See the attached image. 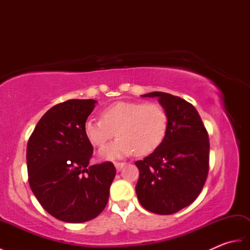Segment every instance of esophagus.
<instances>
[{
  "label": "esophagus",
  "mask_w": 250,
  "mask_h": 250,
  "mask_svg": "<svg viewBox=\"0 0 250 250\" xmlns=\"http://www.w3.org/2000/svg\"><path fill=\"white\" fill-rule=\"evenodd\" d=\"M125 166V162H115V167L117 168V171H120V169Z\"/></svg>",
  "instance_id": "obj_1"
}]
</instances>
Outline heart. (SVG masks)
I'll list each match as a JSON object with an SVG mask.
<instances>
[{
    "label": "heart",
    "instance_id": "1",
    "mask_svg": "<svg viewBox=\"0 0 250 250\" xmlns=\"http://www.w3.org/2000/svg\"><path fill=\"white\" fill-rule=\"evenodd\" d=\"M167 128L168 116L160 104L121 101L105 107L102 118H88L83 131L95 147L104 146L117 132L118 139L99 152L103 159H116L132 152L149 155L162 144Z\"/></svg>",
    "mask_w": 250,
    "mask_h": 250
}]
</instances>
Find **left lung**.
I'll use <instances>...</instances> for the list:
<instances>
[{
    "mask_svg": "<svg viewBox=\"0 0 250 250\" xmlns=\"http://www.w3.org/2000/svg\"><path fill=\"white\" fill-rule=\"evenodd\" d=\"M142 97L158 98L168 116L162 144L136 161L140 169L136 194L145 209L159 215L177 213L198 198L209 168V142L198 110L187 101L166 92Z\"/></svg>",
    "mask_w": 250,
    "mask_h": 250,
    "instance_id": "obj_1",
    "label": "left lung"
}]
</instances>
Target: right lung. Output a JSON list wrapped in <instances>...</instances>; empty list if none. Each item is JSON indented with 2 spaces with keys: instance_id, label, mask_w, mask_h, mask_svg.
Here are the masks:
<instances>
[{
  "instance_id": "1",
  "label": "right lung",
  "mask_w": 250,
  "mask_h": 250,
  "mask_svg": "<svg viewBox=\"0 0 250 250\" xmlns=\"http://www.w3.org/2000/svg\"><path fill=\"white\" fill-rule=\"evenodd\" d=\"M95 103L67 100L52 106L37 122L26 146L31 190L47 213L71 224L102 213L116 175L111 162L89 166L93 147L83 125Z\"/></svg>"
}]
</instances>
